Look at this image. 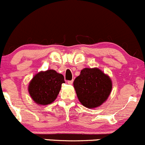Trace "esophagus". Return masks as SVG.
I'll return each mask as SVG.
<instances>
[{
  "label": "esophagus",
  "instance_id": "1",
  "mask_svg": "<svg viewBox=\"0 0 145 145\" xmlns=\"http://www.w3.org/2000/svg\"><path fill=\"white\" fill-rule=\"evenodd\" d=\"M73 81H74V80H68V82H67V83H68V84L69 85H72L73 84Z\"/></svg>",
  "mask_w": 145,
  "mask_h": 145
}]
</instances>
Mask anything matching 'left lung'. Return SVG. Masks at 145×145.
I'll list each match as a JSON object with an SVG mask.
<instances>
[{"instance_id": "obj_1", "label": "left lung", "mask_w": 145, "mask_h": 145, "mask_svg": "<svg viewBox=\"0 0 145 145\" xmlns=\"http://www.w3.org/2000/svg\"><path fill=\"white\" fill-rule=\"evenodd\" d=\"M74 86L80 103L88 108H94L107 99L112 82L99 69L85 68L74 80Z\"/></svg>"}]
</instances>
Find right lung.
Listing matches in <instances>:
<instances>
[{
	"instance_id": "obj_1",
	"label": "right lung",
	"mask_w": 145,
	"mask_h": 145,
	"mask_svg": "<svg viewBox=\"0 0 145 145\" xmlns=\"http://www.w3.org/2000/svg\"><path fill=\"white\" fill-rule=\"evenodd\" d=\"M64 76L55 70H47L35 76L29 84L30 97L37 103L48 105L54 101L60 92Z\"/></svg>"
}]
</instances>
